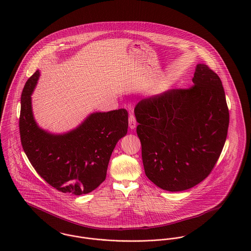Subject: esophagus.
Wrapping results in <instances>:
<instances>
[{
	"instance_id": "34e87169",
	"label": "esophagus",
	"mask_w": 251,
	"mask_h": 251,
	"mask_svg": "<svg viewBox=\"0 0 251 251\" xmlns=\"http://www.w3.org/2000/svg\"><path fill=\"white\" fill-rule=\"evenodd\" d=\"M128 126H129V128H130V129H134V128L136 127V120H135L134 115H132V114L129 115V118H128Z\"/></svg>"
}]
</instances>
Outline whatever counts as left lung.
Instances as JSON below:
<instances>
[{"mask_svg": "<svg viewBox=\"0 0 251 251\" xmlns=\"http://www.w3.org/2000/svg\"><path fill=\"white\" fill-rule=\"evenodd\" d=\"M192 82L188 89L145 99L134 109L145 174L167 191L206 179L227 137L229 110L220 78L198 64Z\"/></svg>", "mask_w": 251, "mask_h": 251, "instance_id": "obj_1", "label": "left lung"}]
</instances>
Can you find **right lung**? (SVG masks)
Segmentation results:
<instances>
[{
	"label": "right lung",
	"instance_id": "right-lung-1",
	"mask_svg": "<svg viewBox=\"0 0 251 251\" xmlns=\"http://www.w3.org/2000/svg\"><path fill=\"white\" fill-rule=\"evenodd\" d=\"M38 77L36 71L21 95L19 130L23 150L38 175L51 186L64 193L87 194L106 178L112 151L127 132V111L95 112L67 133H50L37 126L33 114L31 96Z\"/></svg>",
	"mask_w": 251,
	"mask_h": 251
}]
</instances>
